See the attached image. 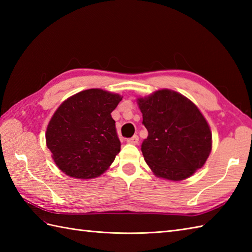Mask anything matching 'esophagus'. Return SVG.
<instances>
[{
  "mask_svg": "<svg viewBox=\"0 0 252 252\" xmlns=\"http://www.w3.org/2000/svg\"><path fill=\"white\" fill-rule=\"evenodd\" d=\"M126 142L129 144H132V145H137V144H138V136L134 135V136H132L131 138H127Z\"/></svg>",
  "mask_w": 252,
  "mask_h": 252,
  "instance_id": "34e87169",
  "label": "esophagus"
}]
</instances>
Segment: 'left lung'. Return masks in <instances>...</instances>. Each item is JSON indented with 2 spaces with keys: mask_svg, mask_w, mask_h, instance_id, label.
<instances>
[{
  "mask_svg": "<svg viewBox=\"0 0 252 252\" xmlns=\"http://www.w3.org/2000/svg\"><path fill=\"white\" fill-rule=\"evenodd\" d=\"M137 105L148 131L142 153L157 178L182 181L203 167L212 149V134L190 99L162 89L138 97Z\"/></svg>",
  "mask_w": 252,
  "mask_h": 252,
  "instance_id": "1",
  "label": "left lung"
}]
</instances>
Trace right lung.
<instances>
[{
  "label": "right lung",
  "instance_id": "obj_1",
  "mask_svg": "<svg viewBox=\"0 0 252 252\" xmlns=\"http://www.w3.org/2000/svg\"><path fill=\"white\" fill-rule=\"evenodd\" d=\"M121 99L119 94L90 89L70 96L56 109L45 140L63 173L90 180L110 167L121 146L111 112Z\"/></svg>",
  "mask_w": 252,
  "mask_h": 252
}]
</instances>
